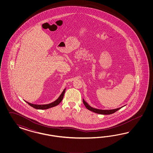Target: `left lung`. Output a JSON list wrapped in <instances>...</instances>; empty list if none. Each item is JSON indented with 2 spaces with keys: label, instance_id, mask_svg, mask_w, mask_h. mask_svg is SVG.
<instances>
[{
  "label": "left lung",
  "instance_id": "left-lung-1",
  "mask_svg": "<svg viewBox=\"0 0 153 153\" xmlns=\"http://www.w3.org/2000/svg\"><path fill=\"white\" fill-rule=\"evenodd\" d=\"M83 102L85 105V106L86 108L90 111H93L94 113H96L97 114H103V115H108V114H111L114 113H115L116 111H118L119 109H121L122 107H125L122 106V107L118 108H116V109H99L97 108H95L93 107H91L87 102H86L83 99Z\"/></svg>",
  "mask_w": 153,
  "mask_h": 153
}]
</instances>
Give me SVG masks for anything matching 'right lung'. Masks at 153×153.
<instances>
[{
  "label": "right lung",
  "instance_id": "add662e5",
  "mask_svg": "<svg viewBox=\"0 0 153 153\" xmlns=\"http://www.w3.org/2000/svg\"><path fill=\"white\" fill-rule=\"evenodd\" d=\"M65 88L63 92L62 93V94H60V96L58 97V98L55 100L54 102H51L49 104H32V103H30L29 102H26L27 103L28 105H30L31 107L34 108L35 109H48L49 108H53V107H56V105H58L60 102H62V100H63V97H64V95H65Z\"/></svg>",
  "mask_w": 153,
  "mask_h": 153
}]
</instances>
